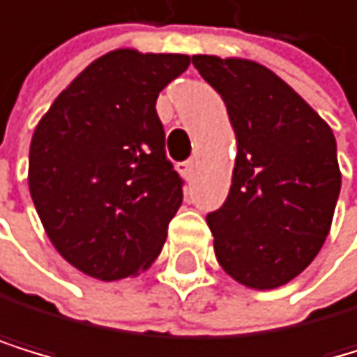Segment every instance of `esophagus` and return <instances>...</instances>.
I'll return each instance as SVG.
<instances>
[{
	"label": "esophagus",
	"instance_id": "34e87169",
	"mask_svg": "<svg viewBox=\"0 0 357 357\" xmlns=\"http://www.w3.org/2000/svg\"><path fill=\"white\" fill-rule=\"evenodd\" d=\"M181 172H183V176H185V178H192L194 172H196V161H194V158H190V161L183 163L181 165Z\"/></svg>",
	"mask_w": 357,
	"mask_h": 357
}]
</instances>
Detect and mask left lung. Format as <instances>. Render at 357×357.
Here are the masks:
<instances>
[{
  "label": "left lung",
  "mask_w": 357,
  "mask_h": 357,
  "mask_svg": "<svg viewBox=\"0 0 357 357\" xmlns=\"http://www.w3.org/2000/svg\"><path fill=\"white\" fill-rule=\"evenodd\" d=\"M192 63L225 101L238 145L227 199L207 214L216 258L247 287H280L329 234L342 181L335 137L265 66L209 54Z\"/></svg>",
  "instance_id": "obj_1"
}]
</instances>
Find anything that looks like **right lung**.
I'll use <instances>...</instances> for the list:
<instances>
[{
  "instance_id": "right-lung-1",
  "label": "right lung",
  "mask_w": 357,
  "mask_h": 357,
  "mask_svg": "<svg viewBox=\"0 0 357 357\" xmlns=\"http://www.w3.org/2000/svg\"><path fill=\"white\" fill-rule=\"evenodd\" d=\"M188 54L114 50L92 61L39 121L28 185L48 238L99 280L148 269L183 203L156 99Z\"/></svg>"
}]
</instances>
